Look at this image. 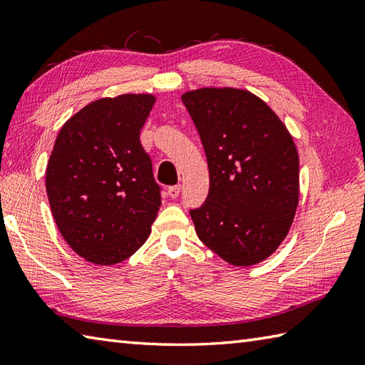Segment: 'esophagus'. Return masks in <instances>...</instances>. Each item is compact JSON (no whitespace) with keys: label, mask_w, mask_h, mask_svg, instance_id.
<instances>
[{"label":"esophagus","mask_w":365,"mask_h":365,"mask_svg":"<svg viewBox=\"0 0 365 365\" xmlns=\"http://www.w3.org/2000/svg\"><path fill=\"white\" fill-rule=\"evenodd\" d=\"M178 195H180V185H174V187L168 188V196L175 199Z\"/></svg>","instance_id":"34e87169"}]
</instances>
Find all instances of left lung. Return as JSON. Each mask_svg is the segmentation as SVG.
Listing matches in <instances>:
<instances>
[{
	"label": "left lung",
	"instance_id": "left-lung-1",
	"mask_svg": "<svg viewBox=\"0 0 365 365\" xmlns=\"http://www.w3.org/2000/svg\"><path fill=\"white\" fill-rule=\"evenodd\" d=\"M207 155L210 190L190 210L208 250L235 267L273 254L299 197V158L289 130L257 96L234 88L185 92Z\"/></svg>",
	"mask_w": 365,
	"mask_h": 365
}]
</instances>
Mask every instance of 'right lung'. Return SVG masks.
Wrapping results in <instances>:
<instances>
[{
  "label": "right lung",
  "mask_w": 365,
  "mask_h": 365,
  "mask_svg": "<svg viewBox=\"0 0 365 365\" xmlns=\"http://www.w3.org/2000/svg\"><path fill=\"white\" fill-rule=\"evenodd\" d=\"M155 97L98 98L68 119L54 141L45 187L67 245L96 265H114L149 238L161 205L139 135Z\"/></svg>",
  "instance_id": "obj_1"
}]
</instances>
